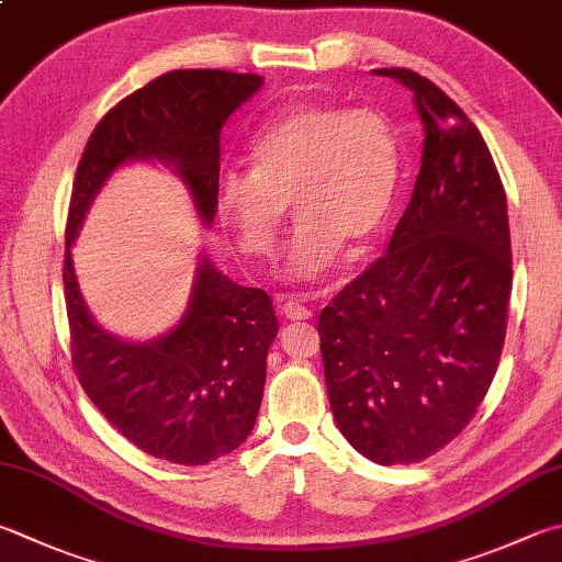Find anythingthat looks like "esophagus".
I'll return each instance as SVG.
<instances>
[{
	"instance_id": "34e87169",
	"label": "esophagus",
	"mask_w": 562,
	"mask_h": 562,
	"mask_svg": "<svg viewBox=\"0 0 562 562\" xmlns=\"http://www.w3.org/2000/svg\"><path fill=\"white\" fill-rule=\"evenodd\" d=\"M315 295L311 293H279L277 295V308L289 317V321H305V317H311V301Z\"/></svg>"
}]
</instances>
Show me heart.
I'll use <instances>...</instances> for the list:
<instances>
[{
	"label": "heart",
	"instance_id": "1",
	"mask_svg": "<svg viewBox=\"0 0 562 562\" xmlns=\"http://www.w3.org/2000/svg\"><path fill=\"white\" fill-rule=\"evenodd\" d=\"M251 168H225L217 210L239 251L271 259L293 203L301 215L283 273L325 277L342 241L362 247L384 225L398 178V139L374 108L291 104L261 126L249 146Z\"/></svg>",
	"mask_w": 562,
	"mask_h": 562
}]
</instances>
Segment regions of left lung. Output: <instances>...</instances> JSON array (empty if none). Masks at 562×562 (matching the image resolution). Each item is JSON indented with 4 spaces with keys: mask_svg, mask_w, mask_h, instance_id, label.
Here are the masks:
<instances>
[{
    "mask_svg": "<svg viewBox=\"0 0 562 562\" xmlns=\"http://www.w3.org/2000/svg\"><path fill=\"white\" fill-rule=\"evenodd\" d=\"M413 92L423 158L384 257L317 321L342 436L376 464L420 462L474 418L499 367L512 293L506 193L477 126L436 82L379 68Z\"/></svg>",
    "mask_w": 562,
    "mask_h": 562,
    "instance_id": "1",
    "label": "left lung"
}]
</instances>
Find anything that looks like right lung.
<instances>
[{
	"label": "right lung",
	"instance_id": "obj_1",
	"mask_svg": "<svg viewBox=\"0 0 562 562\" xmlns=\"http://www.w3.org/2000/svg\"><path fill=\"white\" fill-rule=\"evenodd\" d=\"M259 85L251 72H166L102 116L72 181L63 254L72 369L116 432L176 464H207L247 440L261 406L269 345L279 333L271 299L232 283L203 259L181 325L151 342H124L85 311L70 245L104 178L130 158L173 164L200 217L213 220L222 124Z\"/></svg>",
	"mask_w": 562,
	"mask_h": 562
}]
</instances>
